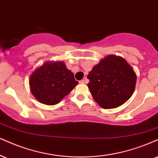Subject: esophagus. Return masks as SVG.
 Instances as JSON below:
<instances>
[{
    "instance_id": "esophagus-1",
    "label": "esophagus",
    "mask_w": 158,
    "mask_h": 158,
    "mask_svg": "<svg viewBox=\"0 0 158 158\" xmlns=\"http://www.w3.org/2000/svg\"><path fill=\"white\" fill-rule=\"evenodd\" d=\"M79 83H81V84H84V83H87V81H86V78H85V80H81V81H79Z\"/></svg>"
}]
</instances>
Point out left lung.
Segmentation results:
<instances>
[{"mask_svg": "<svg viewBox=\"0 0 158 158\" xmlns=\"http://www.w3.org/2000/svg\"><path fill=\"white\" fill-rule=\"evenodd\" d=\"M87 77L91 96L105 109L121 106L135 91V72L120 56L109 55L103 58L93 67Z\"/></svg>", "mask_w": 158, "mask_h": 158, "instance_id": "1", "label": "left lung"}]
</instances>
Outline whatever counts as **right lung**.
<instances>
[{"instance_id":"1","label":"right lung","mask_w":158,"mask_h":158,"mask_svg":"<svg viewBox=\"0 0 158 158\" xmlns=\"http://www.w3.org/2000/svg\"><path fill=\"white\" fill-rule=\"evenodd\" d=\"M78 83L64 62L48 61L31 74L29 85L32 94L44 104L54 106Z\"/></svg>"}]
</instances>
